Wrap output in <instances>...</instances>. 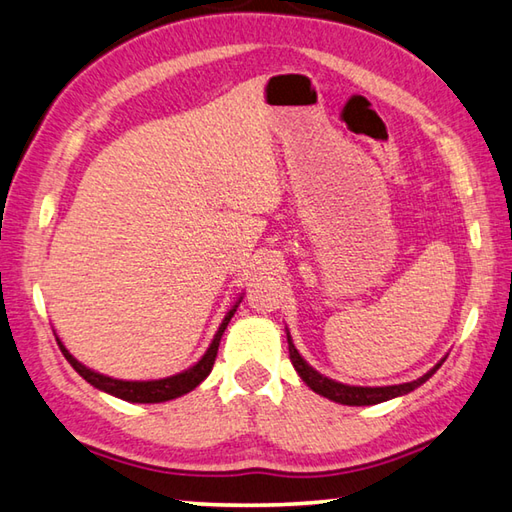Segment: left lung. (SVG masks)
Wrapping results in <instances>:
<instances>
[{"mask_svg": "<svg viewBox=\"0 0 512 512\" xmlns=\"http://www.w3.org/2000/svg\"><path fill=\"white\" fill-rule=\"evenodd\" d=\"M287 343H289V359H292L298 376H301V379L307 385H310V388L316 394H321V397L332 399L336 403H343V406H374V403L401 397V394H408L414 388H419L421 383H426L430 376L439 370V365H441V363H437L428 374H423L421 379L412 381V383L385 385V388H361V385H343L339 381H332V379H327V376L318 374L314 368H310V365L303 361V356L296 352V347L292 343V336H289V334H287Z\"/></svg>", "mask_w": 512, "mask_h": 512, "instance_id": "8db88e82", "label": "left lung"}]
</instances>
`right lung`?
<instances>
[{
	"mask_svg": "<svg viewBox=\"0 0 512 512\" xmlns=\"http://www.w3.org/2000/svg\"><path fill=\"white\" fill-rule=\"evenodd\" d=\"M236 307L238 305H234L227 312V316L223 318V323H220V327H218L214 341H211V345H209V350L194 365V368H189V370L180 372L176 376H167V379H158V381H120V379H111V376H104V374L93 372L89 368H84L80 361H75L73 356H71V352L66 350L60 339H57V345H60V350L66 356V361L73 365V370L80 374L82 379L89 381L93 388L104 390V392L113 394V397L124 399V401H131V403H162V401L182 397V394H187V392L194 390L196 385H200V381L207 379V374L211 372V368H214L220 339H223V332L227 330V323L231 321V316H234Z\"/></svg>",
	"mask_w": 512,
	"mask_h": 512,
	"instance_id": "1",
	"label": "right lung"
}]
</instances>
